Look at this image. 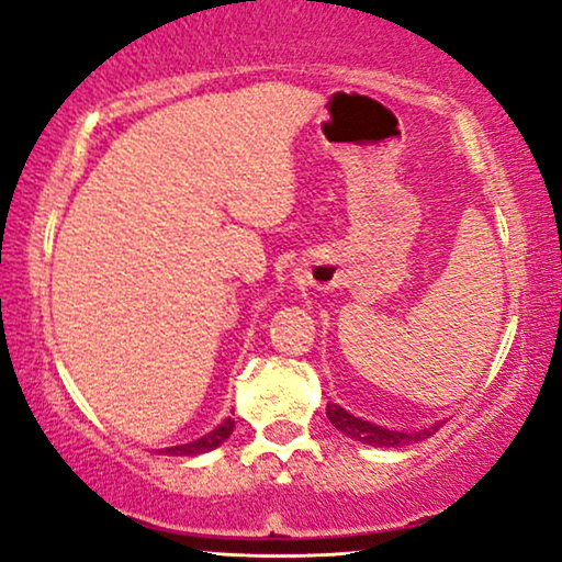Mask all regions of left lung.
Instances as JSON below:
<instances>
[{
    "instance_id": "left-lung-1",
    "label": "left lung",
    "mask_w": 562,
    "mask_h": 562,
    "mask_svg": "<svg viewBox=\"0 0 562 562\" xmlns=\"http://www.w3.org/2000/svg\"><path fill=\"white\" fill-rule=\"evenodd\" d=\"M327 419L333 422L335 429H340L342 435H348L350 440H358L363 445H373V448H406L412 442H422L425 437H432L437 429H440L442 422H435L432 427L419 429V432H398V429H389V427H379L373 422H366L350 414L348 409H342L340 404H327Z\"/></svg>"
}]
</instances>
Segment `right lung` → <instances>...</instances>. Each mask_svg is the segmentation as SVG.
Returning <instances> with one entry per match:
<instances>
[{
	"label": "right lung",
	"mask_w": 562,
	"mask_h": 562,
	"mask_svg": "<svg viewBox=\"0 0 562 562\" xmlns=\"http://www.w3.org/2000/svg\"><path fill=\"white\" fill-rule=\"evenodd\" d=\"M233 429H235V422L233 419H225V422H222V425L214 427L212 432H206L204 437H199V440L187 442V445H176V448H166L164 452H168V456H176V458H179V456H187V458L202 456V452H210L214 448H220V445L225 442L229 435H233Z\"/></svg>",
	"instance_id": "right-lung-1"
}]
</instances>
